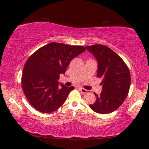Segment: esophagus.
Instances as JSON below:
<instances>
[{
	"instance_id": "esophagus-1",
	"label": "esophagus",
	"mask_w": 149,
	"mask_h": 149,
	"mask_svg": "<svg viewBox=\"0 0 149 149\" xmlns=\"http://www.w3.org/2000/svg\"><path fill=\"white\" fill-rule=\"evenodd\" d=\"M80 92H81V93H84V94H85V93H86L88 92V90L84 89V88H80Z\"/></svg>"
}]
</instances>
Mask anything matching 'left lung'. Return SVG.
I'll use <instances>...</instances> for the list:
<instances>
[{
  "label": "left lung",
  "mask_w": 149,
  "mask_h": 149,
  "mask_svg": "<svg viewBox=\"0 0 149 149\" xmlns=\"http://www.w3.org/2000/svg\"><path fill=\"white\" fill-rule=\"evenodd\" d=\"M97 59V77L102 79V92L94 93L95 102L90 107L97 113L109 114L116 110L128 94L131 77L128 67L120 57L106 46H86Z\"/></svg>",
  "instance_id": "1"
}]
</instances>
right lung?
Returning <instances> with one entry per match:
<instances>
[{"label":"right lung","instance_id":"1","mask_svg":"<svg viewBox=\"0 0 149 149\" xmlns=\"http://www.w3.org/2000/svg\"><path fill=\"white\" fill-rule=\"evenodd\" d=\"M86 49L82 46L51 42L29 57L23 70L22 84L25 97L34 108L49 113L64 103L74 88L63 84L59 87V75L65 74L70 61Z\"/></svg>","mask_w":149,"mask_h":149}]
</instances>
